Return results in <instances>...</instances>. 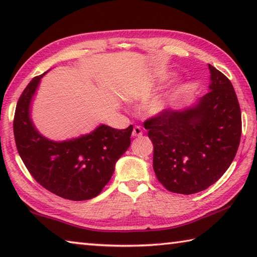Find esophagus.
I'll use <instances>...</instances> for the list:
<instances>
[{"label": "esophagus", "mask_w": 257, "mask_h": 257, "mask_svg": "<svg viewBox=\"0 0 257 257\" xmlns=\"http://www.w3.org/2000/svg\"><path fill=\"white\" fill-rule=\"evenodd\" d=\"M143 135V130L139 125H135L133 130V137H139Z\"/></svg>", "instance_id": "esophagus-1"}]
</instances>
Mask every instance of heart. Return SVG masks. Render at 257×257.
<instances>
[{"mask_svg": "<svg viewBox=\"0 0 257 257\" xmlns=\"http://www.w3.org/2000/svg\"><path fill=\"white\" fill-rule=\"evenodd\" d=\"M172 102V95L171 94H161L156 95L150 98L149 101L145 103L144 108L147 114L150 115H160L168 111L170 107Z\"/></svg>", "mask_w": 257, "mask_h": 257, "instance_id": "heart-1", "label": "heart"}]
</instances>
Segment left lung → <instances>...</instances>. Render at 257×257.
<instances>
[{
  "label": "left lung",
  "mask_w": 257,
  "mask_h": 257,
  "mask_svg": "<svg viewBox=\"0 0 257 257\" xmlns=\"http://www.w3.org/2000/svg\"><path fill=\"white\" fill-rule=\"evenodd\" d=\"M210 92L193 106L145 121L153 143V169L169 191L190 195L222 177L236 156L241 113L230 80L208 64Z\"/></svg>",
  "instance_id": "left-lung-1"
}]
</instances>
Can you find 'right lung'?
<instances>
[{"label":"right lung","instance_id":"add662e5","mask_svg":"<svg viewBox=\"0 0 257 257\" xmlns=\"http://www.w3.org/2000/svg\"><path fill=\"white\" fill-rule=\"evenodd\" d=\"M45 73L33 78L17 104V150L34 179L51 193L70 201L96 197L129 149L133 125L119 130L101 124L90 134L63 142L44 137L30 118V105Z\"/></svg>","mask_w":257,"mask_h":257}]
</instances>
